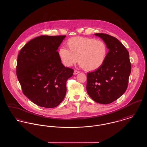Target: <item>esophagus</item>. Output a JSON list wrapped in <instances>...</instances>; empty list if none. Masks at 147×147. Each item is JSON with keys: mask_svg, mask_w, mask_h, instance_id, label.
<instances>
[{"mask_svg": "<svg viewBox=\"0 0 147 147\" xmlns=\"http://www.w3.org/2000/svg\"><path fill=\"white\" fill-rule=\"evenodd\" d=\"M80 73V71H77V70H74V75H77L78 74Z\"/></svg>", "mask_w": 147, "mask_h": 147, "instance_id": "esophagus-1", "label": "esophagus"}]
</instances>
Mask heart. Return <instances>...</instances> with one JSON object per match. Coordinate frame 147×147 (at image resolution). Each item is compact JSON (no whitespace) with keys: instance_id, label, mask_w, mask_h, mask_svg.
<instances>
[{"instance_id":"heart-1","label":"heart","mask_w":147,"mask_h":147,"mask_svg":"<svg viewBox=\"0 0 147 147\" xmlns=\"http://www.w3.org/2000/svg\"><path fill=\"white\" fill-rule=\"evenodd\" d=\"M66 46L68 49L60 47L58 51L62 64L66 67L72 66L78 59L79 66L90 71L102 67L108 53L107 46L103 41L91 38L73 37L67 40Z\"/></svg>"}]
</instances>
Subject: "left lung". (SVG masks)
Masks as SVG:
<instances>
[{
    "mask_svg": "<svg viewBox=\"0 0 147 147\" xmlns=\"http://www.w3.org/2000/svg\"><path fill=\"white\" fill-rule=\"evenodd\" d=\"M94 35L103 40L109 50L103 65L87 75L86 90L93 100L109 104L125 92L131 72L129 53L118 39L106 34Z\"/></svg>",
    "mask_w": 147,
    "mask_h": 147,
    "instance_id": "left-lung-1",
    "label": "left lung"
}]
</instances>
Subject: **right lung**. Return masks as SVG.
I'll list each match as a JSON object with an SVG mask.
<instances>
[{
    "label": "right lung",
    "instance_id": "right-lung-1",
    "mask_svg": "<svg viewBox=\"0 0 147 147\" xmlns=\"http://www.w3.org/2000/svg\"><path fill=\"white\" fill-rule=\"evenodd\" d=\"M65 35L36 37L20 50L16 75L24 94L42 107L59 105L66 93V82L74 70L65 67L57 51Z\"/></svg>",
    "mask_w": 147,
    "mask_h": 147
}]
</instances>
